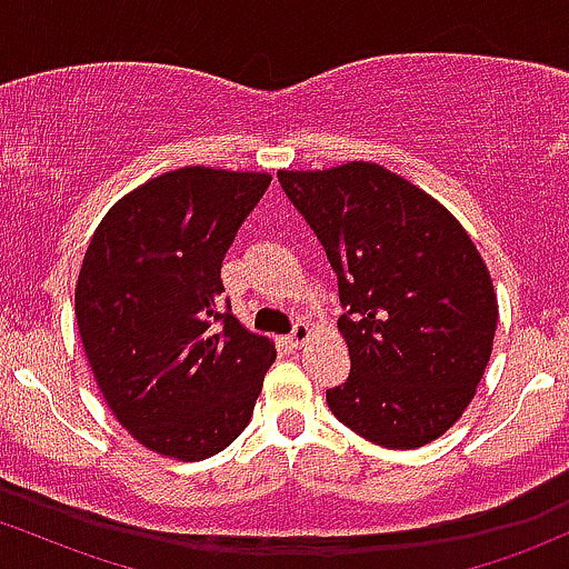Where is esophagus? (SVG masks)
<instances>
[{
	"label": "esophagus",
	"mask_w": 569,
	"mask_h": 569,
	"mask_svg": "<svg viewBox=\"0 0 569 569\" xmlns=\"http://www.w3.org/2000/svg\"><path fill=\"white\" fill-rule=\"evenodd\" d=\"M309 336H311V328L306 322H296V328H292V333H290V343L292 347H303L306 341H309Z\"/></svg>",
	"instance_id": "34e87169"
}]
</instances>
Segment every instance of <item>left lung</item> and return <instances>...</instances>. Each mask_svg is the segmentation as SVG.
<instances>
[{
	"label": "left lung",
	"instance_id": "obj_1",
	"mask_svg": "<svg viewBox=\"0 0 569 569\" xmlns=\"http://www.w3.org/2000/svg\"><path fill=\"white\" fill-rule=\"evenodd\" d=\"M338 277L352 373L328 406L385 449H419L462 417L487 370L497 298L457 217L379 163L279 171Z\"/></svg>",
	"mask_w": 569,
	"mask_h": 569
}]
</instances>
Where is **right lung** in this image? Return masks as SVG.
<instances>
[{
  "instance_id": "obj_1",
  "label": "right lung",
  "mask_w": 569,
  "mask_h": 569,
  "mask_svg": "<svg viewBox=\"0 0 569 569\" xmlns=\"http://www.w3.org/2000/svg\"><path fill=\"white\" fill-rule=\"evenodd\" d=\"M271 177L184 166L123 196L93 231L74 287L82 347L139 443L199 462L250 425L277 349L220 311L222 258Z\"/></svg>"
}]
</instances>
